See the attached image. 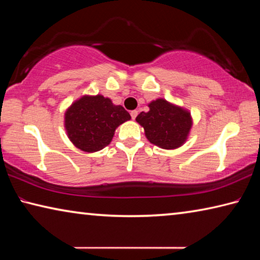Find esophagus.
Returning <instances> with one entry per match:
<instances>
[{
	"mask_svg": "<svg viewBox=\"0 0 260 260\" xmlns=\"http://www.w3.org/2000/svg\"><path fill=\"white\" fill-rule=\"evenodd\" d=\"M136 116H138V111H136V110H133V111H131V117H132V119H135Z\"/></svg>",
	"mask_w": 260,
	"mask_h": 260,
	"instance_id": "obj_1",
	"label": "esophagus"
}]
</instances>
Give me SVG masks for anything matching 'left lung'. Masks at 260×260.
Masks as SVG:
<instances>
[{
	"instance_id": "obj_1",
	"label": "left lung",
	"mask_w": 260,
	"mask_h": 260,
	"mask_svg": "<svg viewBox=\"0 0 260 260\" xmlns=\"http://www.w3.org/2000/svg\"><path fill=\"white\" fill-rule=\"evenodd\" d=\"M149 111L141 112L136 121L144 128L148 141L166 150H174L186 143L192 127L190 112L164 99L148 104Z\"/></svg>"
}]
</instances>
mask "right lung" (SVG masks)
<instances>
[{"label": "right lung", "instance_id": "1", "mask_svg": "<svg viewBox=\"0 0 260 260\" xmlns=\"http://www.w3.org/2000/svg\"><path fill=\"white\" fill-rule=\"evenodd\" d=\"M129 119V113L109 98L101 94L83 95L67 109L64 127L78 149L96 152L109 146L117 127Z\"/></svg>", "mask_w": 260, "mask_h": 260}]
</instances>
